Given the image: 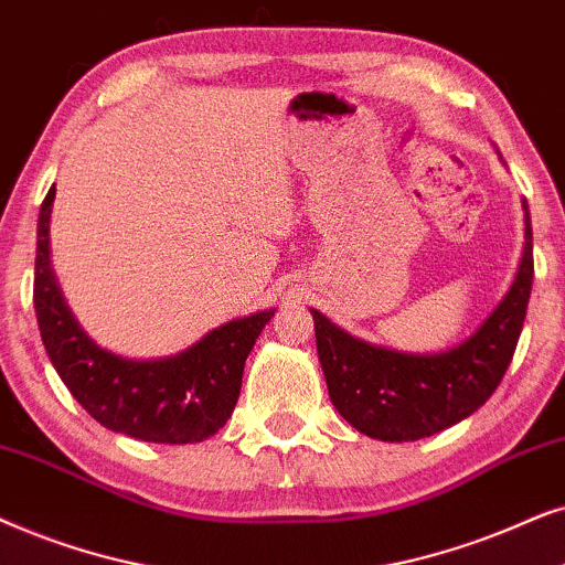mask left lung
I'll use <instances>...</instances> for the list:
<instances>
[{"label": "left lung", "instance_id": "left-lung-1", "mask_svg": "<svg viewBox=\"0 0 565 565\" xmlns=\"http://www.w3.org/2000/svg\"><path fill=\"white\" fill-rule=\"evenodd\" d=\"M507 297L476 333L441 353H403L359 341L312 312L328 395L356 431L382 441H416L460 424L495 393L514 356L532 291V224Z\"/></svg>", "mask_w": 565, "mask_h": 565}]
</instances>
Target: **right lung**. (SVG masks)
<instances>
[{
    "label": "right lung",
    "mask_w": 565,
    "mask_h": 565,
    "mask_svg": "<svg viewBox=\"0 0 565 565\" xmlns=\"http://www.w3.org/2000/svg\"><path fill=\"white\" fill-rule=\"evenodd\" d=\"M54 199L56 185L38 214L33 307L58 377L82 408L110 431L154 445H193L214 436L235 411L245 359L274 310L224 322L168 359L137 361L100 349L74 320L51 270Z\"/></svg>",
    "instance_id": "add662e5"
}]
</instances>
